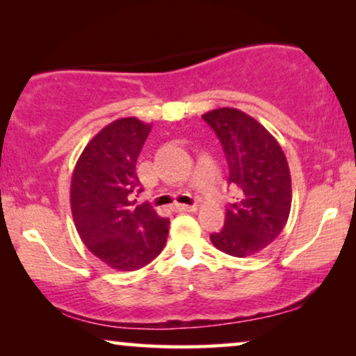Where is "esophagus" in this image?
<instances>
[{
  "label": "esophagus",
  "mask_w": 356,
  "mask_h": 356,
  "mask_svg": "<svg viewBox=\"0 0 356 356\" xmlns=\"http://www.w3.org/2000/svg\"><path fill=\"white\" fill-rule=\"evenodd\" d=\"M173 209L177 212H196L197 206H186V204H175Z\"/></svg>",
  "instance_id": "34e87169"
}]
</instances>
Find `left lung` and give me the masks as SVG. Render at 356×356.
Listing matches in <instances>:
<instances>
[{"mask_svg": "<svg viewBox=\"0 0 356 356\" xmlns=\"http://www.w3.org/2000/svg\"><path fill=\"white\" fill-rule=\"evenodd\" d=\"M225 152L228 183L240 188V201L227 209L225 225L212 233V245L235 257L254 256L286 225L291 207V177L277 139L252 116L238 108L202 115Z\"/></svg>", "mask_w": 356, "mask_h": 356, "instance_id": "8db88e82", "label": "left lung"}]
</instances>
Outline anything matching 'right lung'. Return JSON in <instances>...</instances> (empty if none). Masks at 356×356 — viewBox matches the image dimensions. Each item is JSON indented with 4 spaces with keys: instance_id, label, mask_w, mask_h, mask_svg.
<instances>
[{
    "instance_id": "obj_1",
    "label": "right lung",
    "mask_w": 356,
    "mask_h": 356,
    "mask_svg": "<svg viewBox=\"0 0 356 356\" xmlns=\"http://www.w3.org/2000/svg\"><path fill=\"white\" fill-rule=\"evenodd\" d=\"M150 128L133 116L115 120L89 140L72 172L76 230L87 250L115 270L147 266L168 238V218L133 199L143 193L136 163Z\"/></svg>"
}]
</instances>
